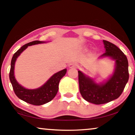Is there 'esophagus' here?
I'll return each instance as SVG.
<instances>
[{
	"label": "esophagus",
	"instance_id": "esophagus-1",
	"mask_svg": "<svg viewBox=\"0 0 135 135\" xmlns=\"http://www.w3.org/2000/svg\"><path fill=\"white\" fill-rule=\"evenodd\" d=\"M68 67H69L70 68H76L78 67V65L76 63H75V62H72V63L69 64Z\"/></svg>",
	"mask_w": 135,
	"mask_h": 135
}]
</instances>
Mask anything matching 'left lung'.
<instances>
[{"label": "left lung", "mask_w": 135, "mask_h": 135, "mask_svg": "<svg viewBox=\"0 0 135 135\" xmlns=\"http://www.w3.org/2000/svg\"><path fill=\"white\" fill-rule=\"evenodd\" d=\"M105 52L99 59L108 57L115 61L113 73L106 80L95 79L78 71L79 91L82 98L94 104H103L116 99L122 94L128 80V63L126 56L117 46L104 40Z\"/></svg>", "instance_id": "1"}]
</instances>
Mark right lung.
<instances>
[{"label": "right lung", "instance_id": "add662e5", "mask_svg": "<svg viewBox=\"0 0 135 135\" xmlns=\"http://www.w3.org/2000/svg\"><path fill=\"white\" fill-rule=\"evenodd\" d=\"M44 43H47V42L35 41L23 45L14 54L11 62L9 80L16 95L20 99L35 105H43L44 104L51 101L55 97L59 90V83L60 80L67 73L66 68L57 72L54 74L44 85L35 89H28L19 84L15 76V63L17 57L21 55V54L24 50L27 49L28 46Z\"/></svg>", "mask_w": 135, "mask_h": 135}]
</instances>
